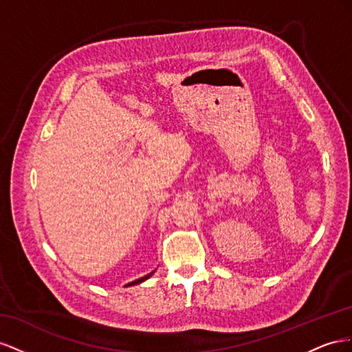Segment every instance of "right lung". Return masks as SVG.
I'll return each mask as SVG.
<instances>
[{"label": "right lung", "instance_id": "right-lung-1", "mask_svg": "<svg viewBox=\"0 0 352 352\" xmlns=\"http://www.w3.org/2000/svg\"><path fill=\"white\" fill-rule=\"evenodd\" d=\"M155 273V271H153ZM153 273H150V274H147V276H144V277H142V278H138V280H135V282H131V283H128L126 286H134V285H138V283H142V282H144V280H147L150 276H152Z\"/></svg>", "mask_w": 352, "mask_h": 352}]
</instances>
